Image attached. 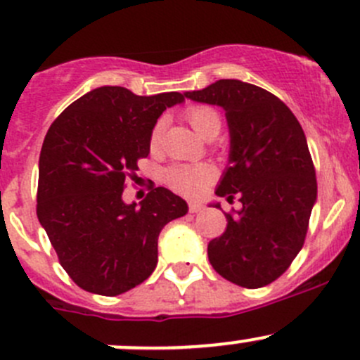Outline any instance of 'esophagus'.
Instances as JSON below:
<instances>
[{"label":"esophagus","mask_w":360,"mask_h":360,"mask_svg":"<svg viewBox=\"0 0 360 360\" xmlns=\"http://www.w3.org/2000/svg\"><path fill=\"white\" fill-rule=\"evenodd\" d=\"M202 209H203L202 203H198V202H191V203H190V212H191V214L202 212Z\"/></svg>","instance_id":"1"}]
</instances>
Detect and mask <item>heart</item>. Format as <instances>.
<instances>
[{
	"label": "heart",
	"mask_w": 360,
	"mask_h": 360,
	"mask_svg": "<svg viewBox=\"0 0 360 360\" xmlns=\"http://www.w3.org/2000/svg\"><path fill=\"white\" fill-rule=\"evenodd\" d=\"M186 120L197 134L205 137L210 132H219L221 118L219 112L209 106H195L186 111ZM163 137V122H158L150 134V148L151 151H158L162 146ZM214 177L212 167L197 163V165H188V163H177L165 170V181L172 190L184 195H197L203 190L205 184H209Z\"/></svg>",
	"instance_id": "obj_1"
}]
</instances>
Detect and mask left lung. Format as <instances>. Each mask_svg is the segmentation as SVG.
Listing matches in <instances>:
<instances>
[{
    "label": "left lung",
    "mask_w": 360,
    "mask_h": 360,
    "mask_svg": "<svg viewBox=\"0 0 360 360\" xmlns=\"http://www.w3.org/2000/svg\"><path fill=\"white\" fill-rule=\"evenodd\" d=\"M184 96L224 110L230 165L216 195L228 202L237 195L242 203L240 210L226 214L224 233L209 242L210 264L242 288L271 284L303 248L317 200L303 129L277 96L240 79H217Z\"/></svg>",
    "instance_id": "8db88e82"
}]
</instances>
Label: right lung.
<instances>
[{
    "instance_id": "right-lung-1",
    "label": "right lung",
    "mask_w": 360,
    "mask_h": 360,
    "mask_svg": "<svg viewBox=\"0 0 360 360\" xmlns=\"http://www.w3.org/2000/svg\"><path fill=\"white\" fill-rule=\"evenodd\" d=\"M179 92L136 96L99 86L60 112L39 153L36 214L69 277L85 291L118 296L139 285L158 263V235L188 212L167 188L143 202H123L127 177L150 155V134Z\"/></svg>"
}]
</instances>
